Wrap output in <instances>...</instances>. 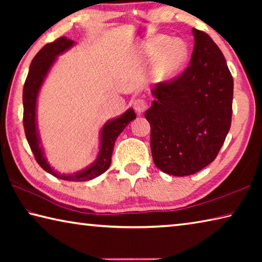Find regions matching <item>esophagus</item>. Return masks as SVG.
Here are the masks:
<instances>
[{
    "label": "esophagus",
    "mask_w": 262,
    "mask_h": 262,
    "mask_svg": "<svg viewBox=\"0 0 262 262\" xmlns=\"http://www.w3.org/2000/svg\"><path fill=\"white\" fill-rule=\"evenodd\" d=\"M133 106H134V110L137 114H142L147 110V103L143 99H136Z\"/></svg>",
    "instance_id": "34e87169"
}]
</instances>
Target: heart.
Returning a JSON list of instances; mask_svg holds the SVG:
<instances>
[{"instance_id": "obj_1", "label": "heart", "mask_w": 262, "mask_h": 262, "mask_svg": "<svg viewBox=\"0 0 262 262\" xmlns=\"http://www.w3.org/2000/svg\"><path fill=\"white\" fill-rule=\"evenodd\" d=\"M155 60L154 76L159 82H167L180 73L188 59L187 43L166 35H157L150 39L143 47V57L147 61Z\"/></svg>"}]
</instances>
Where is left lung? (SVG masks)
<instances>
[{
    "label": "left lung",
    "instance_id": "1",
    "mask_svg": "<svg viewBox=\"0 0 262 262\" xmlns=\"http://www.w3.org/2000/svg\"><path fill=\"white\" fill-rule=\"evenodd\" d=\"M190 64L181 76L152 88L144 117L151 127L155 165L164 173L194 174L214 161L232 117L233 78L219 46L196 29Z\"/></svg>",
    "mask_w": 262,
    "mask_h": 262
}]
</instances>
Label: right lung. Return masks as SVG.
<instances>
[{
    "label": "right lung",
    "instance_id": "right-lung-1",
    "mask_svg": "<svg viewBox=\"0 0 262 262\" xmlns=\"http://www.w3.org/2000/svg\"><path fill=\"white\" fill-rule=\"evenodd\" d=\"M75 45L74 40H70L67 37H61L57 40L43 46L38 54L33 57L31 62L30 70L26 77L23 89V106H24V129L26 140H28L30 148L43 170L56 178L68 181H86L91 180L103 174L111 165V157H112L115 140L121 134L122 130L127 127L128 123L134 120L136 114L134 110L129 108L119 117L106 121L99 133V151L94 163L86 166L83 170H79L70 174L59 173L54 167L50 165L43 152L41 145L40 135H39L37 125V101L43 82L50 73L53 64L55 63L57 56L63 54Z\"/></svg>",
    "mask_w": 262,
    "mask_h": 262
}]
</instances>
